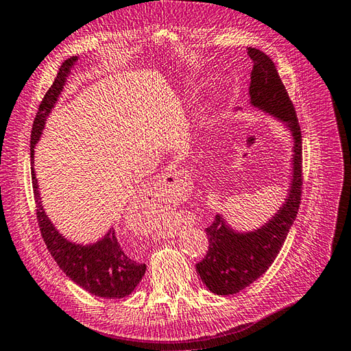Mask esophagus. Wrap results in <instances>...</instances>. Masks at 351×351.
Returning a JSON list of instances; mask_svg holds the SVG:
<instances>
[{"mask_svg": "<svg viewBox=\"0 0 351 351\" xmlns=\"http://www.w3.org/2000/svg\"><path fill=\"white\" fill-rule=\"evenodd\" d=\"M182 185V175L178 172H167L163 175H158L154 178V181L151 184V193L157 195H167V194H175L176 191L181 190Z\"/></svg>", "mask_w": 351, "mask_h": 351, "instance_id": "obj_1", "label": "esophagus"}]
</instances>
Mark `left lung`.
Masks as SVG:
<instances>
[{"instance_id":"1","label":"left lung","mask_w":351,"mask_h":351,"mask_svg":"<svg viewBox=\"0 0 351 351\" xmlns=\"http://www.w3.org/2000/svg\"><path fill=\"white\" fill-rule=\"evenodd\" d=\"M247 55L254 62L249 86L250 105L273 115L289 129L293 139L292 178L282 208L261 228L234 231L219 213L206 228L208 254L195 269L208 289L217 295L240 292L274 263L298 213L302 193V139L295 108L273 60L254 47H247Z\"/></svg>"}]
</instances>
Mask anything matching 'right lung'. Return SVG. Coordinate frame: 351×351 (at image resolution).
I'll use <instances>...</instances> for the list:
<instances>
[{"instance_id":"1","label":"right lung","mask_w":351,"mask_h":351,"mask_svg":"<svg viewBox=\"0 0 351 351\" xmlns=\"http://www.w3.org/2000/svg\"><path fill=\"white\" fill-rule=\"evenodd\" d=\"M77 60L78 58L73 56L60 65L55 82H53L51 87L47 90L46 96L41 101L37 117H35L32 124L31 173L35 204H37V219L43 240L49 252L71 280L82 286L87 292L101 296V298H124L138 286L141 278L145 274L147 265L133 261L130 256H128L120 241L117 240L114 228H111L93 245H77L66 240L55 228L43 209L37 176L34 172V148L40 141L47 115L50 114L51 108L56 105L58 97L66 83V77Z\"/></svg>"}]
</instances>
